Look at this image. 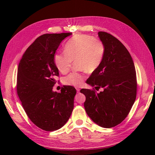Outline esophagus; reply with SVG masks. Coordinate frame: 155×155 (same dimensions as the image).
<instances>
[{
    "label": "esophagus",
    "mask_w": 155,
    "mask_h": 155,
    "mask_svg": "<svg viewBox=\"0 0 155 155\" xmlns=\"http://www.w3.org/2000/svg\"><path fill=\"white\" fill-rule=\"evenodd\" d=\"M76 91H77V92H78V93H79V91H80V89L78 88H76Z\"/></svg>",
    "instance_id": "34e87169"
}]
</instances>
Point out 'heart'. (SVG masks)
Returning a JSON list of instances; mask_svg holds the SVG:
<instances>
[{
    "mask_svg": "<svg viewBox=\"0 0 155 155\" xmlns=\"http://www.w3.org/2000/svg\"><path fill=\"white\" fill-rule=\"evenodd\" d=\"M64 54H56L54 63L59 71L67 74L71 67L72 61L76 62L81 72L70 74L63 79L66 85L80 87L87 72L92 73L100 67L104 59L106 48L104 42L85 34H78L70 39L64 47Z\"/></svg>",
    "mask_w": 155,
    "mask_h": 155,
    "instance_id": "obj_1",
    "label": "heart"
}]
</instances>
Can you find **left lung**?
<instances>
[{
  "instance_id": "8db88e82",
  "label": "left lung",
  "mask_w": 155,
  "mask_h": 155,
  "mask_svg": "<svg viewBox=\"0 0 155 155\" xmlns=\"http://www.w3.org/2000/svg\"><path fill=\"white\" fill-rule=\"evenodd\" d=\"M105 45L104 61L87 80L94 90L83 88L86 97L84 107L94 122L104 128H111L125 120L137 97V82L134 64L129 51L110 34L98 32Z\"/></svg>"
}]
</instances>
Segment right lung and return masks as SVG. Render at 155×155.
<instances>
[{
    "label": "right lung",
    "instance_id": "1",
    "mask_svg": "<svg viewBox=\"0 0 155 155\" xmlns=\"http://www.w3.org/2000/svg\"><path fill=\"white\" fill-rule=\"evenodd\" d=\"M72 33L46 34L36 39L18 67L17 92L30 120L39 128L54 131L67 122L74 109L76 88L64 86L53 91L59 70L54 63L60 43Z\"/></svg>",
    "mask_w": 155,
    "mask_h": 155
}]
</instances>
